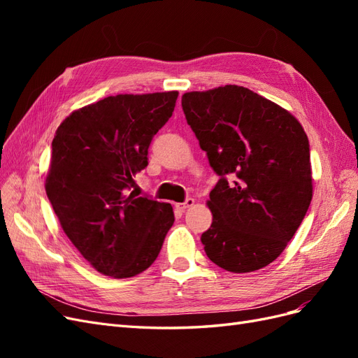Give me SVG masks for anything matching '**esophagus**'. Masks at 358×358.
Returning <instances> with one entry per match:
<instances>
[{"instance_id": "1", "label": "esophagus", "mask_w": 358, "mask_h": 358, "mask_svg": "<svg viewBox=\"0 0 358 358\" xmlns=\"http://www.w3.org/2000/svg\"><path fill=\"white\" fill-rule=\"evenodd\" d=\"M194 203H196V201H194V199H187L183 203H179L178 208H179L180 210H185V209L191 208V206H194Z\"/></svg>"}]
</instances>
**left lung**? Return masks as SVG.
<instances>
[{
  "mask_svg": "<svg viewBox=\"0 0 358 358\" xmlns=\"http://www.w3.org/2000/svg\"><path fill=\"white\" fill-rule=\"evenodd\" d=\"M182 109L220 176L208 201L212 225L201 234L206 255L233 273L266 267L282 254L312 200L305 129L280 106L237 85L183 94Z\"/></svg>",
  "mask_w": 358,
  "mask_h": 358,
  "instance_id": "left-lung-1",
  "label": "left lung"
}]
</instances>
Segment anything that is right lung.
I'll return each mask as SVG.
<instances>
[{
    "label": "right lung",
    "instance_id": "right-lung-1",
    "mask_svg": "<svg viewBox=\"0 0 358 358\" xmlns=\"http://www.w3.org/2000/svg\"><path fill=\"white\" fill-rule=\"evenodd\" d=\"M178 95L107 96L74 110L53 137L48 199L71 243L106 276L145 272L175 222L171 204L128 191L148 166L149 145Z\"/></svg>",
    "mask_w": 358,
    "mask_h": 358
}]
</instances>
